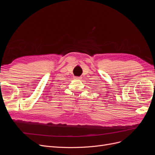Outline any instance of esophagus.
Returning <instances> with one entry per match:
<instances>
[{
    "instance_id": "esophagus-1",
    "label": "esophagus",
    "mask_w": 155,
    "mask_h": 155,
    "mask_svg": "<svg viewBox=\"0 0 155 155\" xmlns=\"http://www.w3.org/2000/svg\"><path fill=\"white\" fill-rule=\"evenodd\" d=\"M75 78H76L78 79H81V77H75Z\"/></svg>"
}]
</instances>
